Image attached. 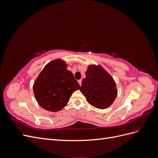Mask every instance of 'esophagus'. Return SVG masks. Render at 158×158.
I'll return each mask as SVG.
<instances>
[{
  "label": "esophagus",
  "mask_w": 158,
  "mask_h": 158,
  "mask_svg": "<svg viewBox=\"0 0 158 158\" xmlns=\"http://www.w3.org/2000/svg\"><path fill=\"white\" fill-rule=\"evenodd\" d=\"M78 83H79V84H80V85H82V80H79L78 81Z\"/></svg>",
  "instance_id": "obj_1"
}]
</instances>
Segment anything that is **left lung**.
<instances>
[{
	"mask_svg": "<svg viewBox=\"0 0 158 158\" xmlns=\"http://www.w3.org/2000/svg\"><path fill=\"white\" fill-rule=\"evenodd\" d=\"M82 80L80 92L92 106L100 109L109 107L117 95L113 78L101 66L89 65Z\"/></svg>",
	"mask_w": 158,
	"mask_h": 158,
	"instance_id": "left-lung-1",
	"label": "left lung"
}]
</instances>
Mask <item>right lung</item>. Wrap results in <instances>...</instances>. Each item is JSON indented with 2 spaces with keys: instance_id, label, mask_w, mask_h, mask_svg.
I'll return each mask as SVG.
<instances>
[{
  "instance_id": "add662e5",
  "label": "right lung",
  "mask_w": 158,
  "mask_h": 158,
  "mask_svg": "<svg viewBox=\"0 0 158 158\" xmlns=\"http://www.w3.org/2000/svg\"><path fill=\"white\" fill-rule=\"evenodd\" d=\"M64 61L56 59L47 64L35 81L33 89L40 106L51 112L59 111L80 86Z\"/></svg>"
}]
</instances>
